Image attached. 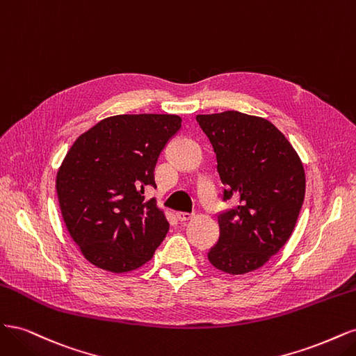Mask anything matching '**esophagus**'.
<instances>
[{"instance_id":"esophagus-1","label":"esophagus","mask_w":356,"mask_h":356,"mask_svg":"<svg viewBox=\"0 0 356 356\" xmlns=\"http://www.w3.org/2000/svg\"><path fill=\"white\" fill-rule=\"evenodd\" d=\"M193 215L188 213V212H177V218L181 221V222H186L188 220H191Z\"/></svg>"}]
</instances>
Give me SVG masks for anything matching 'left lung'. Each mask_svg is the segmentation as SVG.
Here are the masks:
<instances>
[{
	"label": "left lung",
	"mask_w": 356,
	"mask_h": 356,
	"mask_svg": "<svg viewBox=\"0 0 356 356\" xmlns=\"http://www.w3.org/2000/svg\"><path fill=\"white\" fill-rule=\"evenodd\" d=\"M196 120L217 154L224 200L238 199V207L218 215L220 239L208 260L225 273H250L277 254L296 227L306 191L303 163L263 117L230 110Z\"/></svg>",
	"instance_id": "obj_1"
}]
</instances>
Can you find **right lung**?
<instances>
[{
  "label": "right lung",
  "instance_id": "1",
  "mask_svg": "<svg viewBox=\"0 0 356 356\" xmlns=\"http://www.w3.org/2000/svg\"><path fill=\"white\" fill-rule=\"evenodd\" d=\"M175 114L106 117L75 139L56 174L63 221L86 260L113 273L144 266L169 230L156 187L161 149L181 127Z\"/></svg>",
  "mask_w": 356,
  "mask_h": 356
}]
</instances>
